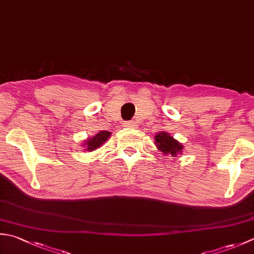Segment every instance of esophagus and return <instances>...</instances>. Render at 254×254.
Returning <instances> with one entry per match:
<instances>
[{
	"label": "esophagus",
	"instance_id": "esophagus-1",
	"mask_svg": "<svg viewBox=\"0 0 254 254\" xmlns=\"http://www.w3.org/2000/svg\"><path fill=\"white\" fill-rule=\"evenodd\" d=\"M136 127V122L134 121H128L126 123V127Z\"/></svg>",
	"mask_w": 254,
	"mask_h": 254
}]
</instances>
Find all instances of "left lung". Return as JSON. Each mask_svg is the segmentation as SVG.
Wrapping results in <instances>:
<instances>
[{"label": "left lung", "instance_id": "left-lung-1", "mask_svg": "<svg viewBox=\"0 0 254 254\" xmlns=\"http://www.w3.org/2000/svg\"><path fill=\"white\" fill-rule=\"evenodd\" d=\"M154 144H155L157 150L162 152L164 155H171L172 157H176L178 154H182L184 145L175 140L170 133L160 131L154 136Z\"/></svg>", "mask_w": 254, "mask_h": 254}]
</instances>
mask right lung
Returning a JSON list of instances; mask_svg holds the SVG:
<instances>
[{"label": "right lung", "instance_id": "1", "mask_svg": "<svg viewBox=\"0 0 254 254\" xmlns=\"http://www.w3.org/2000/svg\"><path fill=\"white\" fill-rule=\"evenodd\" d=\"M111 136V132L109 131H100L98 132L94 136H90L88 140L84 141L82 144V146L84 147V150L88 152H92L94 150H97L100 146H102V144L106 143L108 141V138Z\"/></svg>", "mask_w": 254, "mask_h": 254}]
</instances>
